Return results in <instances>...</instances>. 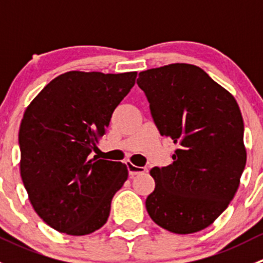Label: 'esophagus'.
Wrapping results in <instances>:
<instances>
[{"instance_id":"34e87169","label":"esophagus","mask_w":263,"mask_h":263,"mask_svg":"<svg viewBox=\"0 0 263 263\" xmlns=\"http://www.w3.org/2000/svg\"><path fill=\"white\" fill-rule=\"evenodd\" d=\"M127 169H128V173L131 177H135L136 174H141V173H145V172H147L146 168H144V166L135 165V164H132L131 161H128V163H127Z\"/></svg>"}]
</instances>
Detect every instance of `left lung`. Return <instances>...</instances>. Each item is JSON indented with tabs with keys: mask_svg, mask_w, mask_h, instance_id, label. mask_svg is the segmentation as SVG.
<instances>
[{
	"mask_svg": "<svg viewBox=\"0 0 263 263\" xmlns=\"http://www.w3.org/2000/svg\"><path fill=\"white\" fill-rule=\"evenodd\" d=\"M151 116L177 145L173 163L153 168L146 198L151 219L168 232H200L234 197L247 161L242 113L227 89L202 68L172 63L139 73Z\"/></svg>",
	"mask_w": 263,
	"mask_h": 263,
	"instance_id": "obj_1",
	"label": "left lung"
}]
</instances>
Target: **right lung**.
Masks as SVG:
<instances>
[{
  "mask_svg": "<svg viewBox=\"0 0 263 263\" xmlns=\"http://www.w3.org/2000/svg\"><path fill=\"white\" fill-rule=\"evenodd\" d=\"M137 72L68 71L31 100L18 131L20 176L31 206L57 232L86 235L107 222L127 165L90 158Z\"/></svg>",
  "mask_w": 263,
  "mask_h": 263,
  "instance_id": "1",
  "label": "right lung"
}]
</instances>
